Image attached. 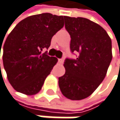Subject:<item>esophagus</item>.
<instances>
[{
    "label": "esophagus",
    "instance_id": "obj_1",
    "mask_svg": "<svg viewBox=\"0 0 120 120\" xmlns=\"http://www.w3.org/2000/svg\"><path fill=\"white\" fill-rule=\"evenodd\" d=\"M63 62V59H58V63H59L60 64H62Z\"/></svg>",
    "mask_w": 120,
    "mask_h": 120
}]
</instances>
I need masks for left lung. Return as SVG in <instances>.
Masks as SVG:
<instances>
[{"mask_svg":"<svg viewBox=\"0 0 120 120\" xmlns=\"http://www.w3.org/2000/svg\"><path fill=\"white\" fill-rule=\"evenodd\" d=\"M71 38V52L76 59L66 58L65 73L58 78L62 94L69 99L89 96L103 81L112 58V40L101 26L82 17L64 16Z\"/></svg>","mask_w":120,"mask_h":120,"instance_id":"1","label":"left lung"}]
</instances>
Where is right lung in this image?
<instances>
[{"mask_svg":"<svg viewBox=\"0 0 120 120\" xmlns=\"http://www.w3.org/2000/svg\"><path fill=\"white\" fill-rule=\"evenodd\" d=\"M63 18L49 13L31 16L21 21L8 36L3 46V67L18 92L34 95L42 89L57 61L42 50L49 48L52 37L63 27Z\"/></svg>","mask_w":120,"mask_h":120,"instance_id":"obj_1","label":"right lung"}]
</instances>
